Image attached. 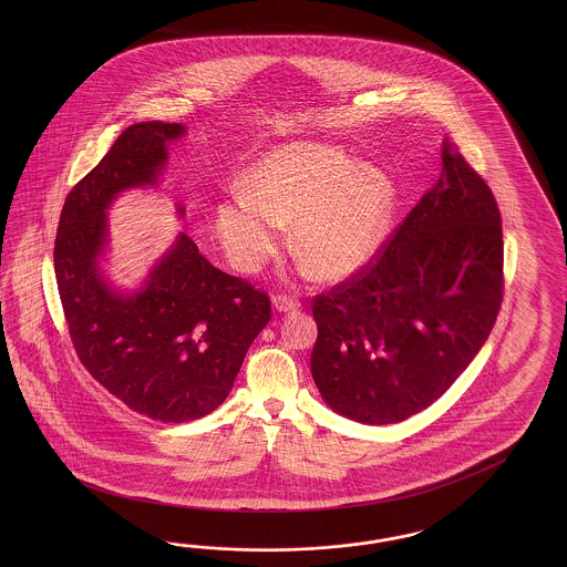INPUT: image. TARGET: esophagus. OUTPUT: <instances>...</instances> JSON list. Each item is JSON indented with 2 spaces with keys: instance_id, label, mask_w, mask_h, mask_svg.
Wrapping results in <instances>:
<instances>
[{
  "instance_id": "esophagus-1",
  "label": "esophagus",
  "mask_w": 567,
  "mask_h": 567,
  "mask_svg": "<svg viewBox=\"0 0 567 567\" xmlns=\"http://www.w3.org/2000/svg\"><path fill=\"white\" fill-rule=\"evenodd\" d=\"M272 303L278 311H292V309L299 308L301 303L291 297V295H275L272 297Z\"/></svg>"
}]
</instances>
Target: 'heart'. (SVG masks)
<instances>
[{
  "mask_svg": "<svg viewBox=\"0 0 567 567\" xmlns=\"http://www.w3.org/2000/svg\"><path fill=\"white\" fill-rule=\"evenodd\" d=\"M218 207V235L230 261L254 272L295 223L292 245L313 272L339 280L377 254L393 209L389 178L358 157L320 143H291L259 159Z\"/></svg>",
  "mask_w": 567,
  "mask_h": 567,
  "instance_id": "heart-1",
  "label": "heart"
}]
</instances>
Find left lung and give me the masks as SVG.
I'll use <instances>...</instances> for the list:
<instances>
[{"instance_id": "1", "label": "left lung", "mask_w": 567, "mask_h": 567, "mask_svg": "<svg viewBox=\"0 0 567 567\" xmlns=\"http://www.w3.org/2000/svg\"><path fill=\"white\" fill-rule=\"evenodd\" d=\"M503 301V228L493 190L455 143L436 185L395 233L313 297L311 377L328 405L363 424L426 410L476 358Z\"/></svg>"}]
</instances>
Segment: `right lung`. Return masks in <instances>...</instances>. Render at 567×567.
Here are the masks:
<instances>
[{
  "mask_svg": "<svg viewBox=\"0 0 567 567\" xmlns=\"http://www.w3.org/2000/svg\"><path fill=\"white\" fill-rule=\"evenodd\" d=\"M176 122L128 126L66 197L53 270L70 341L86 372L133 412L190 422L230 393L249 344L270 322V297L207 261L181 233L145 287L121 295L97 268L107 243L105 209L118 193L155 185ZM183 214V207H178Z\"/></svg>",
  "mask_w": 567,
  "mask_h": 567,
  "instance_id": "obj_1",
  "label": "right lung"
}]
</instances>
